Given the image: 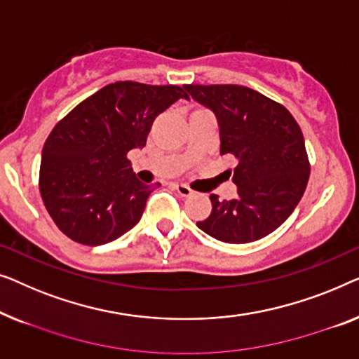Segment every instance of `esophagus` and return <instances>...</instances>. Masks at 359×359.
Masks as SVG:
<instances>
[{"instance_id":"obj_1","label":"esophagus","mask_w":359,"mask_h":359,"mask_svg":"<svg viewBox=\"0 0 359 359\" xmlns=\"http://www.w3.org/2000/svg\"><path fill=\"white\" fill-rule=\"evenodd\" d=\"M174 189L179 191L180 196H190L191 194H194V190H191L190 187L185 185V184H175Z\"/></svg>"}]
</instances>
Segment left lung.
<instances>
[{
	"instance_id": "obj_1",
	"label": "left lung",
	"mask_w": 359,
	"mask_h": 359,
	"mask_svg": "<svg viewBox=\"0 0 359 359\" xmlns=\"http://www.w3.org/2000/svg\"><path fill=\"white\" fill-rule=\"evenodd\" d=\"M191 97L213 110L221 154L237 159L234 200L211 194V215L196 226L228 244H247L285 223L304 195L311 174L301 127L290 110L237 84H185Z\"/></svg>"
}]
</instances>
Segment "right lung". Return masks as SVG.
Instances as JSON below:
<instances>
[{
    "mask_svg": "<svg viewBox=\"0 0 359 359\" xmlns=\"http://www.w3.org/2000/svg\"><path fill=\"white\" fill-rule=\"evenodd\" d=\"M180 97L189 95L175 84L117 81L55 125L43 144L39 189L65 236L102 245L138 223L154 185L136 179L128 151L143 148L154 118Z\"/></svg>",
    "mask_w": 359,
    "mask_h": 359,
    "instance_id": "obj_1",
    "label": "right lung"
}]
</instances>
